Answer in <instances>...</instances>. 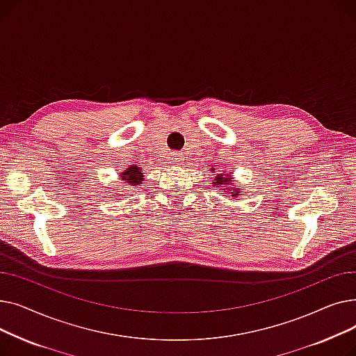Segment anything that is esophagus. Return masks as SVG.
I'll return each instance as SVG.
<instances>
[{
	"label": "esophagus",
	"mask_w": 356,
	"mask_h": 356,
	"mask_svg": "<svg viewBox=\"0 0 356 356\" xmlns=\"http://www.w3.org/2000/svg\"><path fill=\"white\" fill-rule=\"evenodd\" d=\"M181 161V156L179 153H172L170 156H168V163L172 164H179Z\"/></svg>",
	"instance_id": "esophagus-1"
}]
</instances>
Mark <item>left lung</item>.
Here are the masks:
<instances>
[{"label": "left lung", "mask_w": 356, "mask_h": 356, "mask_svg": "<svg viewBox=\"0 0 356 356\" xmlns=\"http://www.w3.org/2000/svg\"><path fill=\"white\" fill-rule=\"evenodd\" d=\"M212 170H215V167L212 168ZM231 183H232V177H231V176H223V175H218V176L215 177V181H212V184L216 186V188H223L225 191L229 188ZM225 185L227 186V188H225ZM241 191H242V189L238 188V186H236L235 189H231V191H228V192H229V195H231L232 197H235V196H238V193H239Z\"/></svg>", "instance_id": "left-lung-1"}]
</instances>
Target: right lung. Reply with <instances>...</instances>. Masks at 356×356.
Listing matches in <instances>:
<instances>
[{
	"label": "right lung",
	"instance_id": "add662e5",
	"mask_svg": "<svg viewBox=\"0 0 356 356\" xmlns=\"http://www.w3.org/2000/svg\"><path fill=\"white\" fill-rule=\"evenodd\" d=\"M143 170L140 167H137V165H129L125 172H122L121 175H120V179L121 180H124L127 184H129V186H138V184H141L143 183V180H144V175L141 173Z\"/></svg>",
	"mask_w": 356,
	"mask_h": 356
}]
</instances>
